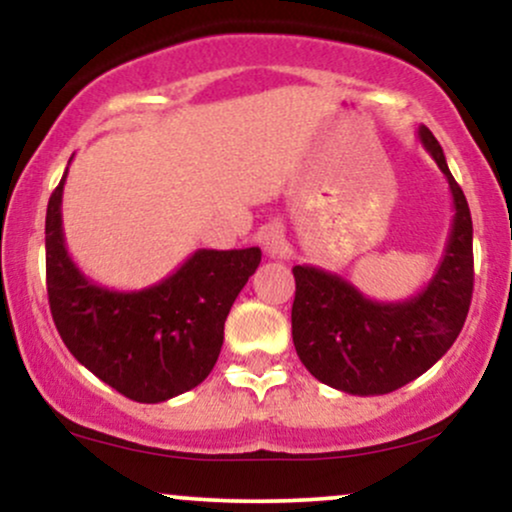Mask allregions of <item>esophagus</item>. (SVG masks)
I'll use <instances>...</instances> for the list:
<instances>
[{
	"label": "esophagus",
	"mask_w": 512,
	"mask_h": 512,
	"mask_svg": "<svg viewBox=\"0 0 512 512\" xmlns=\"http://www.w3.org/2000/svg\"><path fill=\"white\" fill-rule=\"evenodd\" d=\"M262 248L269 257H284L289 252V240H286L284 226L279 221L267 223L262 228Z\"/></svg>",
	"instance_id": "esophagus-1"
}]
</instances>
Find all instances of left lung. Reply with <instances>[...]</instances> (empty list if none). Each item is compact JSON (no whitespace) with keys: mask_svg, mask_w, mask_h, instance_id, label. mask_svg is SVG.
Returning <instances> with one entry per match:
<instances>
[{"mask_svg":"<svg viewBox=\"0 0 512 512\" xmlns=\"http://www.w3.org/2000/svg\"><path fill=\"white\" fill-rule=\"evenodd\" d=\"M419 139L448 178L455 216L436 274L414 298L370 301L325 269L296 264L291 334L303 366L320 383L349 395H387L443 358L467 320L474 289L472 214L431 129Z\"/></svg>","mask_w":512,"mask_h":512,"instance_id":"left-lung-1","label":"left lung"}]
</instances>
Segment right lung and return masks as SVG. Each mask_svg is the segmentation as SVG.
<instances>
[{
    "label": "right lung",
    "instance_id": "obj_1",
    "mask_svg": "<svg viewBox=\"0 0 512 512\" xmlns=\"http://www.w3.org/2000/svg\"><path fill=\"white\" fill-rule=\"evenodd\" d=\"M64 178L45 216L50 313L62 342L81 366L134 402H166L197 387L221 354L223 322L262 250H197L149 289H103L79 272L64 245Z\"/></svg>",
    "mask_w": 512,
    "mask_h": 512
}]
</instances>
